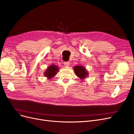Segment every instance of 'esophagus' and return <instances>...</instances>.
<instances>
[{
    "label": "esophagus",
    "mask_w": 134,
    "mask_h": 134,
    "mask_svg": "<svg viewBox=\"0 0 134 134\" xmlns=\"http://www.w3.org/2000/svg\"><path fill=\"white\" fill-rule=\"evenodd\" d=\"M64 65L65 66H66V67L69 66V65H70V62H65V63H64Z\"/></svg>",
    "instance_id": "34e87169"
}]
</instances>
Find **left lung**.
<instances>
[{"label":"left lung","instance_id":"obj_1","mask_svg":"<svg viewBox=\"0 0 134 134\" xmlns=\"http://www.w3.org/2000/svg\"><path fill=\"white\" fill-rule=\"evenodd\" d=\"M74 70L76 75L82 80H84L89 76V73L86 68L82 65H75L74 66Z\"/></svg>","mask_w":134,"mask_h":134}]
</instances>
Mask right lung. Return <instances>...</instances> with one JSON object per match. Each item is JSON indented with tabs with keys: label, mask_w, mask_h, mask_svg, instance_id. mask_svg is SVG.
Listing matches in <instances>:
<instances>
[{
	"label": "right lung",
	"mask_w": 134,
	"mask_h": 134,
	"mask_svg": "<svg viewBox=\"0 0 134 134\" xmlns=\"http://www.w3.org/2000/svg\"><path fill=\"white\" fill-rule=\"evenodd\" d=\"M59 70V68L57 65L55 64H52L48 66L45 71L44 72L43 75L47 78L48 79H50L56 75Z\"/></svg>",
	"instance_id": "obj_1"
}]
</instances>
